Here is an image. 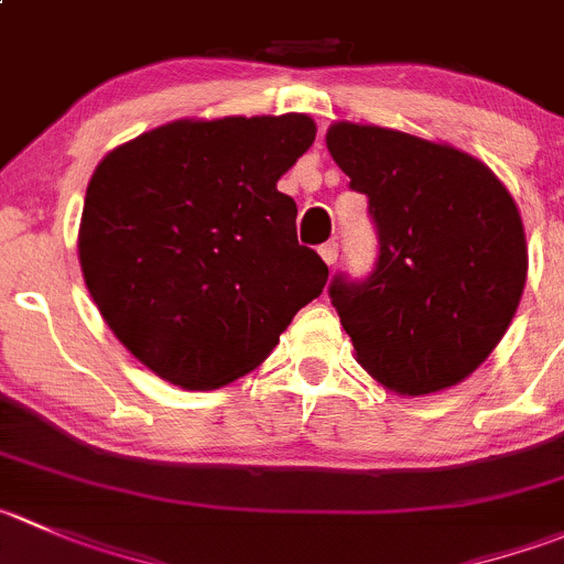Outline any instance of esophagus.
<instances>
[{
	"label": "esophagus",
	"instance_id": "1",
	"mask_svg": "<svg viewBox=\"0 0 564 564\" xmlns=\"http://www.w3.org/2000/svg\"><path fill=\"white\" fill-rule=\"evenodd\" d=\"M319 256H322V261H325L327 267L336 264V259H338V242H327V245H322V248H319Z\"/></svg>",
	"mask_w": 564,
	"mask_h": 564
}]
</instances>
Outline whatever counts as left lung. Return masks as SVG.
<instances>
[{"instance_id":"obj_1","label":"left lung","mask_w":564,"mask_h":564,"mask_svg":"<svg viewBox=\"0 0 564 564\" xmlns=\"http://www.w3.org/2000/svg\"><path fill=\"white\" fill-rule=\"evenodd\" d=\"M327 151L369 198L375 270L327 294L360 366L419 397L466 380L510 327L527 283L518 206L479 160L382 126L336 123Z\"/></svg>"}]
</instances>
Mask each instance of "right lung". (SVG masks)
Instances as JSON below:
<instances>
[{
  "label": "right lung",
  "mask_w": 564,
  "mask_h": 564,
  "mask_svg": "<svg viewBox=\"0 0 564 564\" xmlns=\"http://www.w3.org/2000/svg\"><path fill=\"white\" fill-rule=\"evenodd\" d=\"M308 115L176 120L101 160L87 184L79 264L109 330L189 391L261 364L319 297L327 264L297 242L278 178L311 149Z\"/></svg>",
  "instance_id": "add662e5"
}]
</instances>
